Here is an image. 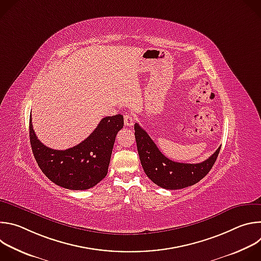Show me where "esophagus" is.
I'll return each mask as SVG.
<instances>
[{
	"label": "esophagus",
	"instance_id": "obj_1",
	"mask_svg": "<svg viewBox=\"0 0 261 261\" xmlns=\"http://www.w3.org/2000/svg\"><path fill=\"white\" fill-rule=\"evenodd\" d=\"M133 121H134V119H133V117L130 114H126L124 116V123H125L126 126H129V127L132 126L133 125Z\"/></svg>",
	"mask_w": 261,
	"mask_h": 261
}]
</instances>
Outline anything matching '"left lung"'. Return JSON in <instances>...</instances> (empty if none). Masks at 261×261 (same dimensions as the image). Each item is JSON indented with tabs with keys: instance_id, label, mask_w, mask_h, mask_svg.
<instances>
[{
	"instance_id": "1",
	"label": "left lung",
	"mask_w": 261,
	"mask_h": 261,
	"mask_svg": "<svg viewBox=\"0 0 261 261\" xmlns=\"http://www.w3.org/2000/svg\"><path fill=\"white\" fill-rule=\"evenodd\" d=\"M135 140L142 168L152 181L167 190L187 188L198 182L212 169L221 146L201 163L189 164L174 162L165 157L148 134L136 123Z\"/></svg>"
}]
</instances>
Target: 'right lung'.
Masks as SVG:
<instances>
[{"label":"right lung","instance_id":"add662e5","mask_svg":"<svg viewBox=\"0 0 261 261\" xmlns=\"http://www.w3.org/2000/svg\"><path fill=\"white\" fill-rule=\"evenodd\" d=\"M123 126L122 115L103 118L80 144L59 151L37 138L30 118V142L36 162L53 182L70 190H87L106 176L116 136Z\"/></svg>","mask_w":261,"mask_h":261}]
</instances>
